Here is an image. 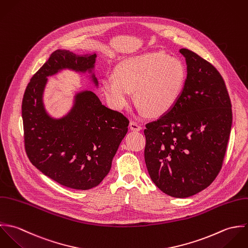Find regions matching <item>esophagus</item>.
<instances>
[{
  "mask_svg": "<svg viewBox=\"0 0 248 248\" xmlns=\"http://www.w3.org/2000/svg\"><path fill=\"white\" fill-rule=\"evenodd\" d=\"M129 127H130V129H131V130H133V131H140V130L142 129L141 125H140L139 124L135 123V122H130V124H129Z\"/></svg>",
  "mask_w": 248,
  "mask_h": 248,
  "instance_id": "obj_1",
  "label": "esophagus"
}]
</instances>
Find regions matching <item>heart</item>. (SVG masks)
<instances>
[{
  "mask_svg": "<svg viewBox=\"0 0 248 248\" xmlns=\"http://www.w3.org/2000/svg\"><path fill=\"white\" fill-rule=\"evenodd\" d=\"M186 79L180 60L163 51H149L121 60L114 76L100 81L108 103L117 110L126 107L132 91L142 109L150 117L169 113L181 95Z\"/></svg>",
  "mask_w": 248,
  "mask_h": 248,
  "instance_id": "b5f03b06",
  "label": "heart"
}]
</instances>
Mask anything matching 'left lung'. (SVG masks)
I'll use <instances>...</instances> for the list:
<instances>
[{"mask_svg":"<svg viewBox=\"0 0 248 248\" xmlns=\"http://www.w3.org/2000/svg\"><path fill=\"white\" fill-rule=\"evenodd\" d=\"M185 57L187 78L174 107L145 129V161L166 195L192 197L218 174L232 126L231 101L217 69L196 52Z\"/></svg>","mask_w":248,"mask_h":248,"instance_id":"left-lung-1","label":"left lung"}]
</instances>
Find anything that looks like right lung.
<instances>
[{
	"mask_svg": "<svg viewBox=\"0 0 248 248\" xmlns=\"http://www.w3.org/2000/svg\"><path fill=\"white\" fill-rule=\"evenodd\" d=\"M97 54L57 50L31 78L22 101L25 148L30 161L62 186L89 190L108 174L128 129V120L101 103L89 90L75 92L70 110L52 117L44 103L48 78L62 71L84 75L99 88Z\"/></svg>",
	"mask_w": 248,
	"mask_h": 248,
	"instance_id": "obj_1",
	"label": "right lung"
}]
</instances>
